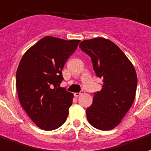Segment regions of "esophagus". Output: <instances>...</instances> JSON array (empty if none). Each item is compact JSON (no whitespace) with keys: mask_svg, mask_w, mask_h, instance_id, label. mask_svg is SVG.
<instances>
[{"mask_svg":"<svg viewBox=\"0 0 151 151\" xmlns=\"http://www.w3.org/2000/svg\"><path fill=\"white\" fill-rule=\"evenodd\" d=\"M84 91H81L80 92H76V93H74V96H76V97H78V96H81V95H83V94H84Z\"/></svg>","mask_w":151,"mask_h":151,"instance_id":"esophagus-1","label":"esophagus"}]
</instances>
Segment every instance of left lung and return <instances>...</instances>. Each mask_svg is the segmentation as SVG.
I'll return each mask as SVG.
<instances>
[{"label": "left lung", "mask_w": 151, "mask_h": 151, "mask_svg": "<svg viewBox=\"0 0 151 151\" xmlns=\"http://www.w3.org/2000/svg\"><path fill=\"white\" fill-rule=\"evenodd\" d=\"M93 63L96 76L103 79L100 91L94 94L87 119L94 127L112 130L121 123L135 98L137 75L123 51L107 39L97 37L80 44Z\"/></svg>", "instance_id": "8db88e82"}]
</instances>
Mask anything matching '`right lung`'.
I'll return each instance as SVG.
<instances>
[{"label":"right lung","instance_id":"right-lung-1","mask_svg":"<svg viewBox=\"0 0 151 151\" xmlns=\"http://www.w3.org/2000/svg\"><path fill=\"white\" fill-rule=\"evenodd\" d=\"M80 41L45 37L20 60L16 80L18 98L32 122L42 130H55L66 121L73 94L59 87L63 80V66Z\"/></svg>","mask_w":151,"mask_h":151}]
</instances>
